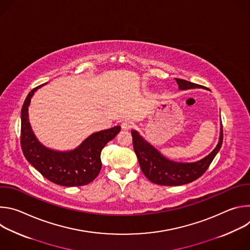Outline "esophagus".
<instances>
[{
	"label": "esophagus",
	"mask_w": 250,
	"mask_h": 250,
	"mask_svg": "<svg viewBox=\"0 0 250 250\" xmlns=\"http://www.w3.org/2000/svg\"><path fill=\"white\" fill-rule=\"evenodd\" d=\"M133 126V124L130 121H125L122 123V128L124 130H128Z\"/></svg>",
	"instance_id": "1"
}]
</instances>
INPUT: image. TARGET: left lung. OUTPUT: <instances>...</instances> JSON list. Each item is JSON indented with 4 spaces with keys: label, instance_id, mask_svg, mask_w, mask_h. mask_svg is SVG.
Segmentation results:
<instances>
[{
    "label": "left lung",
    "instance_id": "obj_1",
    "mask_svg": "<svg viewBox=\"0 0 250 250\" xmlns=\"http://www.w3.org/2000/svg\"><path fill=\"white\" fill-rule=\"evenodd\" d=\"M180 90L201 88L200 85L175 78ZM133 149L137 156L140 168L147 179L162 186H180L191 183L200 178L208 168L223 145V125L220 133L219 144L205 158L192 163L175 162L165 158L136 130H131Z\"/></svg>",
    "mask_w": 250,
    "mask_h": 250
}]
</instances>
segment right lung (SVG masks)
I'll list each match as a JSON object with an SVG mask.
<instances>
[{
	"instance_id": "right-lung-1",
	"label": "right lung",
	"mask_w": 250,
	"mask_h": 250,
	"mask_svg": "<svg viewBox=\"0 0 250 250\" xmlns=\"http://www.w3.org/2000/svg\"><path fill=\"white\" fill-rule=\"evenodd\" d=\"M45 84L32 89L22 104L21 146L23 155L43 177L57 185L65 187L87 185L101 171L102 149L116 137L121 126L117 125L92 133L74 150L56 151L45 147L35 137L28 120V105L31 97Z\"/></svg>"
}]
</instances>
